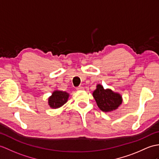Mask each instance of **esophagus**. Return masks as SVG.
<instances>
[{"instance_id":"obj_1","label":"esophagus","mask_w":159,"mask_h":159,"mask_svg":"<svg viewBox=\"0 0 159 159\" xmlns=\"http://www.w3.org/2000/svg\"><path fill=\"white\" fill-rule=\"evenodd\" d=\"M76 90L77 91H82V90H84V88L83 87H76Z\"/></svg>"}]
</instances>
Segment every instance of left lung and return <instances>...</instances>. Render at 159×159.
<instances>
[{
  "label": "left lung",
  "mask_w": 159,
  "mask_h": 159,
  "mask_svg": "<svg viewBox=\"0 0 159 159\" xmlns=\"http://www.w3.org/2000/svg\"><path fill=\"white\" fill-rule=\"evenodd\" d=\"M93 96L97 103L98 108L104 112H112L116 110L123 102L121 95L114 92L110 89H105L98 84L93 92Z\"/></svg>",
  "instance_id": "8db88e82"
}]
</instances>
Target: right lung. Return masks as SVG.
Segmentation results:
<instances>
[{"instance_id": "right-lung-1", "label": "right lung", "mask_w": 159, "mask_h": 159, "mask_svg": "<svg viewBox=\"0 0 159 159\" xmlns=\"http://www.w3.org/2000/svg\"><path fill=\"white\" fill-rule=\"evenodd\" d=\"M69 96L70 95L68 92L55 90L48 98V105L52 109L60 108L68 102Z\"/></svg>"}]
</instances>
